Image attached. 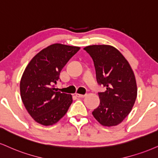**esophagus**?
Segmentation results:
<instances>
[{
	"mask_svg": "<svg viewBox=\"0 0 158 158\" xmlns=\"http://www.w3.org/2000/svg\"><path fill=\"white\" fill-rule=\"evenodd\" d=\"M76 96H77V97H78V98H84L85 96H86V94H85V95H82V94H76Z\"/></svg>",
	"mask_w": 158,
	"mask_h": 158,
	"instance_id": "34e87169",
	"label": "esophagus"
}]
</instances>
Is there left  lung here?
<instances>
[{
    "mask_svg": "<svg viewBox=\"0 0 158 158\" xmlns=\"http://www.w3.org/2000/svg\"><path fill=\"white\" fill-rule=\"evenodd\" d=\"M84 50L94 60L98 84L106 87L104 92L98 93L100 104L93 115L103 126H116L129 115L135 102L133 71L120 51L111 45H89Z\"/></svg>",
    "mask_w": 158,
    "mask_h": 158,
    "instance_id": "left-lung-1",
    "label": "left lung"
}]
</instances>
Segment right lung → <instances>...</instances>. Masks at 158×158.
<instances>
[{
    "instance_id": "obj_1",
    "label": "right lung",
    "mask_w": 158,
    "mask_h": 158,
    "mask_svg": "<svg viewBox=\"0 0 158 158\" xmlns=\"http://www.w3.org/2000/svg\"><path fill=\"white\" fill-rule=\"evenodd\" d=\"M79 49L60 43L51 45L35 55L25 69L20 96L28 113L37 123L53 125L67 113L72 96L57 91L54 84L64 66Z\"/></svg>"
}]
</instances>
